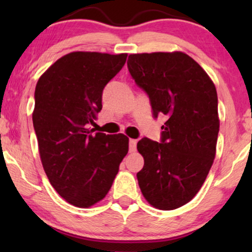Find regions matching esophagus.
Returning <instances> with one entry per match:
<instances>
[{"mask_svg": "<svg viewBox=\"0 0 252 252\" xmlns=\"http://www.w3.org/2000/svg\"><path fill=\"white\" fill-rule=\"evenodd\" d=\"M136 143H137L136 140H134V139L129 140V151L130 153H135L136 151Z\"/></svg>", "mask_w": 252, "mask_h": 252, "instance_id": "1", "label": "esophagus"}]
</instances>
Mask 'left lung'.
<instances>
[{"label": "left lung", "instance_id": "obj_1", "mask_svg": "<svg viewBox=\"0 0 252 252\" xmlns=\"http://www.w3.org/2000/svg\"><path fill=\"white\" fill-rule=\"evenodd\" d=\"M127 67L149 96L153 115H165L160 143L137 142L144 166L136 177L154 208L174 210L197 194L216 157L218 96L198 63L181 51L132 54Z\"/></svg>", "mask_w": 252, "mask_h": 252}]
</instances>
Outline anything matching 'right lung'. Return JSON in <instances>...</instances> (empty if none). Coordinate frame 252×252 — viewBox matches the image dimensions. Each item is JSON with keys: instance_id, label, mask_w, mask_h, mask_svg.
I'll return each mask as SVG.
<instances>
[{"instance_id": "add662e5", "label": "right lung", "mask_w": 252, "mask_h": 252, "mask_svg": "<svg viewBox=\"0 0 252 252\" xmlns=\"http://www.w3.org/2000/svg\"><path fill=\"white\" fill-rule=\"evenodd\" d=\"M127 54L74 51L37 81L33 126L50 184L70 204L89 208L105 197L128 153V137L88 129L102 110L106 84Z\"/></svg>"}]
</instances>
